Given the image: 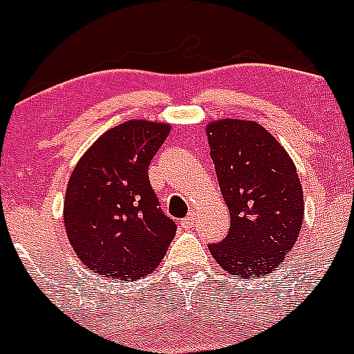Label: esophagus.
I'll return each instance as SVG.
<instances>
[{"instance_id":"esophagus-1","label":"esophagus","mask_w":354,"mask_h":354,"mask_svg":"<svg viewBox=\"0 0 354 354\" xmlns=\"http://www.w3.org/2000/svg\"><path fill=\"white\" fill-rule=\"evenodd\" d=\"M194 223H195V211H190V214H188L187 218L181 219V226H183L185 230L192 228V226H194Z\"/></svg>"}]
</instances>
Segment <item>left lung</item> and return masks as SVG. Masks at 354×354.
Here are the masks:
<instances>
[{
	"label": "left lung",
	"instance_id": "left-lung-1",
	"mask_svg": "<svg viewBox=\"0 0 354 354\" xmlns=\"http://www.w3.org/2000/svg\"><path fill=\"white\" fill-rule=\"evenodd\" d=\"M225 204L228 235L211 243L230 275L268 277L296 243L304 219L297 169L275 136L254 121L219 119L205 124Z\"/></svg>",
	"mask_w": 354,
	"mask_h": 354
}]
</instances>
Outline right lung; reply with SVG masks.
I'll return each mask as SVG.
<instances>
[{"instance_id":"right-lung-1","label":"right lung","mask_w":354,"mask_h":354,"mask_svg":"<svg viewBox=\"0 0 354 354\" xmlns=\"http://www.w3.org/2000/svg\"><path fill=\"white\" fill-rule=\"evenodd\" d=\"M171 124L129 119L105 131L68 178L64 223L75 256L97 275L136 280L159 266L176 225L157 205L150 160Z\"/></svg>"}]
</instances>
